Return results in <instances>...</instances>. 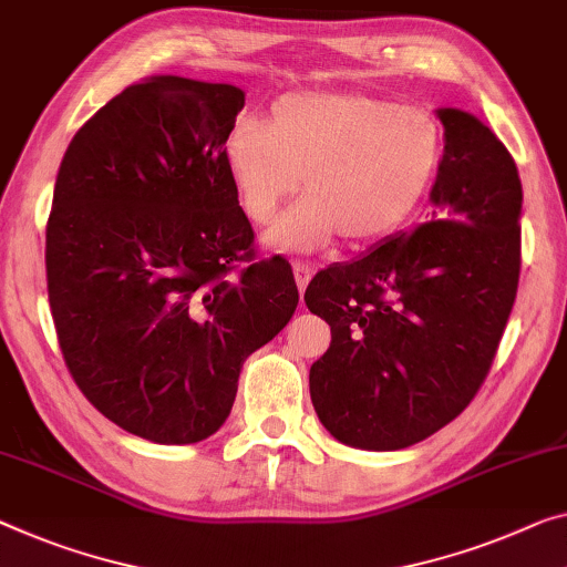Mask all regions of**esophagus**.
<instances>
[{"instance_id":"34e87169","label":"esophagus","mask_w":567,"mask_h":567,"mask_svg":"<svg viewBox=\"0 0 567 567\" xmlns=\"http://www.w3.org/2000/svg\"><path fill=\"white\" fill-rule=\"evenodd\" d=\"M293 278H296V286H299V291H303L311 281V268L303 264H293Z\"/></svg>"}]
</instances>
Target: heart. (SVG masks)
Listing matches in <instances>:
<instances>
[{
    "mask_svg": "<svg viewBox=\"0 0 567 567\" xmlns=\"http://www.w3.org/2000/svg\"><path fill=\"white\" fill-rule=\"evenodd\" d=\"M446 136L423 106L360 91H301L274 101L268 121L240 118L223 138L233 193L268 223L303 174V197L264 235L266 248L307 256L344 235L354 248L388 240L439 177Z\"/></svg>",
    "mask_w": 567,
    "mask_h": 567,
    "instance_id": "b5f03b06",
    "label": "heart"
}]
</instances>
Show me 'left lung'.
Returning <instances> with one entry per match:
<instances>
[{
  "label": "left lung",
  "instance_id": "8db88e82",
  "mask_svg": "<svg viewBox=\"0 0 567 567\" xmlns=\"http://www.w3.org/2000/svg\"><path fill=\"white\" fill-rule=\"evenodd\" d=\"M446 152L433 220L313 276L303 301L332 329L311 403L339 443L398 451L472 403L515 307L522 182L489 126L439 109Z\"/></svg>",
  "mask_w": 567,
  "mask_h": 567
}]
</instances>
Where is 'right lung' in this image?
Listing matches in <instances>:
<instances>
[{"instance_id": "obj_1", "label": "right lung", "mask_w": 567, "mask_h": 567, "mask_svg": "<svg viewBox=\"0 0 567 567\" xmlns=\"http://www.w3.org/2000/svg\"><path fill=\"white\" fill-rule=\"evenodd\" d=\"M246 93L152 75L78 128L45 235L48 296L75 385L128 433L185 446L220 429L248 354L293 317L281 258L254 250L223 164Z\"/></svg>"}]
</instances>
